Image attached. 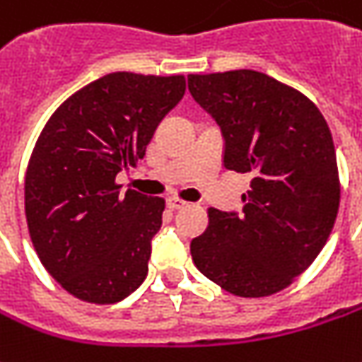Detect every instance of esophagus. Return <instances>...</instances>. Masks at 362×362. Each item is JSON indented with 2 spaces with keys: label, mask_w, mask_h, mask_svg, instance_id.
Listing matches in <instances>:
<instances>
[{
  "label": "esophagus",
  "mask_w": 362,
  "mask_h": 362,
  "mask_svg": "<svg viewBox=\"0 0 362 362\" xmlns=\"http://www.w3.org/2000/svg\"><path fill=\"white\" fill-rule=\"evenodd\" d=\"M166 204H168L170 210H180V208H186V206H188V202L180 200V198H168Z\"/></svg>",
  "instance_id": "1"
}]
</instances>
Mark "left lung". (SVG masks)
I'll list each match as a JSON object with an SVG mask.
<instances>
[{"label": "left lung", "instance_id": "obj_1", "mask_svg": "<svg viewBox=\"0 0 362 362\" xmlns=\"http://www.w3.org/2000/svg\"><path fill=\"white\" fill-rule=\"evenodd\" d=\"M188 88L222 129L223 166L253 176L242 214L208 210L192 259L238 297L277 293L315 262L335 226L341 186L331 130L303 93L265 73L188 75Z\"/></svg>", "mask_w": 362, "mask_h": 362}]
</instances>
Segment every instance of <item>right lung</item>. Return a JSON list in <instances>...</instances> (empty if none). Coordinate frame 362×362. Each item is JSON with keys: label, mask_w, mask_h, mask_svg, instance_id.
Here are the masks:
<instances>
[{"label": "right lung", "mask_w": 362, "mask_h": 362, "mask_svg": "<svg viewBox=\"0 0 362 362\" xmlns=\"http://www.w3.org/2000/svg\"><path fill=\"white\" fill-rule=\"evenodd\" d=\"M186 90L182 75L110 73L59 107L25 174V218L49 275L81 301L109 305L146 279L164 200L115 182L134 166Z\"/></svg>", "instance_id": "right-lung-1"}]
</instances>
